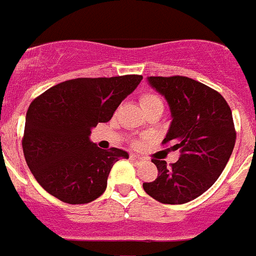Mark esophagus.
I'll return each instance as SVG.
<instances>
[{"label":"esophagus","instance_id":"1","mask_svg":"<svg viewBox=\"0 0 256 256\" xmlns=\"http://www.w3.org/2000/svg\"><path fill=\"white\" fill-rule=\"evenodd\" d=\"M130 160H133V162H142V158L140 155H136V154H130Z\"/></svg>","mask_w":256,"mask_h":256}]
</instances>
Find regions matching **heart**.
I'll use <instances>...</instances> for the list:
<instances>
[{"label": "heart", "instance_id": "b5f03b06", "mask_svg": "<svg viewBox=\"0 0 256 256\" xmlns=\"http://www.w3.org/2000/svg\"><path fill=\"white\" fill-rule=\"evenodd\" d=\"M140 104H141L144 112H150L152 108H162L164 110V101L159 94H152V92H146L140 97ZM136 144H140L138 142Z\"/></svg>", "mask_w": 256, "mask_h": 256}]
</instances>
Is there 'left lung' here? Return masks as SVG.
I'll return each instance as SVG.
<instances>
[{
  "mask_svg": "<svg viewBox=\"0 0 256 256\" xmlns=\"http://www.w3.org/2000/svg\"><path fill=\"white\" fill-rule=\"evenodd\" d=\"M148 83L168 101L172 123L162 144L180 150L177 162L152 160L159 170L144 183L148 195L162 204H184L214 184L236 142L232 112L212 88L187 76H148Z\"/></svg>",
  "mask_w": 256,
  "mask_h": 256,
  "instance_id": "1",
  "label": "left lung"
}]
</instances>
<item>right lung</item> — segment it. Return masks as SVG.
Returning <instances> with one entry per match:
<instances>
[{
  "label": "right lung",
  "instance_id": "add662e5",
  "mask_svg": "<svg viewBox=\"0 0 256 256\" xmlns=\"http://www.w3.org/2000/svg\"><path fill=\"white\" fill-rule=\"evenodd\" d=\"M142 76L76 78L48 88L29 105L22 151L29 169L50 195L66 204H87L104 194L108 173L128 152L102 150L91 130L112 119Z\"/></svg>",
  "mask_w": 256,
  "mask_h": 256
}]
</instances>
